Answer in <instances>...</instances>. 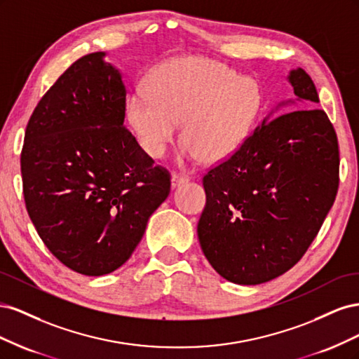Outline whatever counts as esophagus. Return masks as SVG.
Wrapping results in <instances>:
<instances>
[{"mask_svg":"<svg viewBox=\"0 0 359 359\" xmlns=\"http://www.w3.org/2000/svg\"><path fill=\"white\" fill-rule=\"evenodd\" d=\"M189 181H190V177H187V175H182V173H173V175H172V180H170V182H172V189H177V187L182 186V184L189 182Z\"/></svg>","mask_w":359,"mask_h":359,"instance_id":"esophagus-1","label":"esophagus"}]
</instances>
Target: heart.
Instances as JSON below:
<instances>
[{
    "label": "heart",
    "mask_w": 359,
    "mask_h": 359,
    "mask_svg": "<svg viewBox=\"0 0 359 359\" xmlns=\"http://www.w3.org/2000/svg\"><path fill=\"white\" fill-rule=\"evenodd\" d=\"M259 107L256 81L219 61L189 57L156 69L147 93L130 95L127 118L151 157H165L182 123L180 160L219 163L244 144Z\"/></svg>",
    "instance_id": "heart-1"
}]
</instances>
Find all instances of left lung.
<instances>
[{
    "instance_id": "obj_1",
    "label": "left lung",
    "mask_w": 359,
    "mask_h": 359,
    "mask_svg": "<svg viewBox=\"0 0 359 359\" xmlns=\"http://www.w3.org/2000/svg\"><path fill=\"white\" fill-rule=\"evenodd\" d=\"M294 104L264 118L235 154L203 175L198 223L205 257L223 278L260 285L285 274L307 252L339 189V142L302 69L287 76ZM295 109V111H292ZM276 109V111H277Z\"/></svg>"
}]
</instances>
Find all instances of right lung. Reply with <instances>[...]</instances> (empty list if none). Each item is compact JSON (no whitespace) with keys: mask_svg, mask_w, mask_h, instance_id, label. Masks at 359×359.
I'll return each mask as SVG.
<instances>
[{"mask_svg":"<svg viewBox=\"0 0 359 359\" xmlns=\"http://www.w3.org/2000/svg\"><path fill=\"white\" fill-rule=\"evenodd\" d=\"M104 52L79 58L32 112L20 172L29 219L49 252L76 273L126 264L170 191L124 127L127 90Z\"/></svg>","mask_w":359,"mask_h":359,"instance_id":"right-lung-1","label":"right lung"}]
</instances>
